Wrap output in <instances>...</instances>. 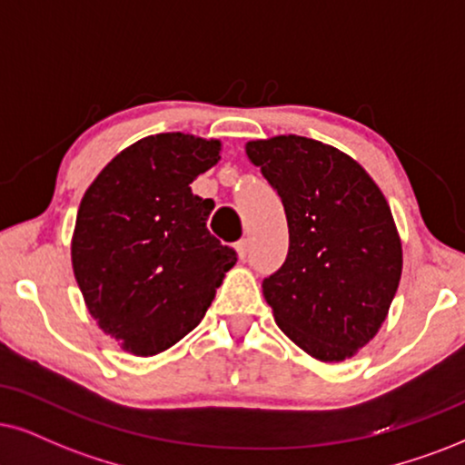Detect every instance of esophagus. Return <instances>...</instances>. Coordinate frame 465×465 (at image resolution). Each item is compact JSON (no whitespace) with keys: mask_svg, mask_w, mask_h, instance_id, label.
Listing matches in <instances>:
<instances>
[{"mask_svg":"<svg viewBox=\"0 0 465 465\" xmlns=\"http://www.w3.org/2000/svg\"><path fill=\"white\" fill-rule=\"evenodd\" d=\"M236 252H238L240 260H244V257L249 255V240H246V238L240 240V242L236 244Z\"/></svg>","mask_w":465,"mask_h":465,"instance_id":"34e87169","label":"esophagus"}]
</instances>
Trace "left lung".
<instances>
[{"label":"left lung","instance_id":"8db88e82","mask_svg":"<svg viewBox=\"0 0 465 465\" xmlns=\"http://www.w3.org/2000/svg\"><path fill=\"white\" fill-rule=\"evenodd\" d=\"M283 202L290 251L263 279L274 322L322 362L351 358L389 315L403 268L391 205L354 158L322 141L276 134L246 143Z\"/></svg>","mask_w":465,"mask_h":465}]
</instances>
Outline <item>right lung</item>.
<instances>
[{"label": "right lung", "instance_id": "1", "mask_svg": "<svg viewBox=\"0 0 465 465\" xmlns=\"http://www.w3.org/2000/svg\"><path fill=\"white\" fill-rule=\"evenodd\" d=\"M221 161V141L161 133L128 145L81 199L74 279L98 328L134 356H154L186 337L236 263L205 227L213 199L191 182Z\"/></svg>", "mask_w": 465, "mask_h": 465}]
</instances>
